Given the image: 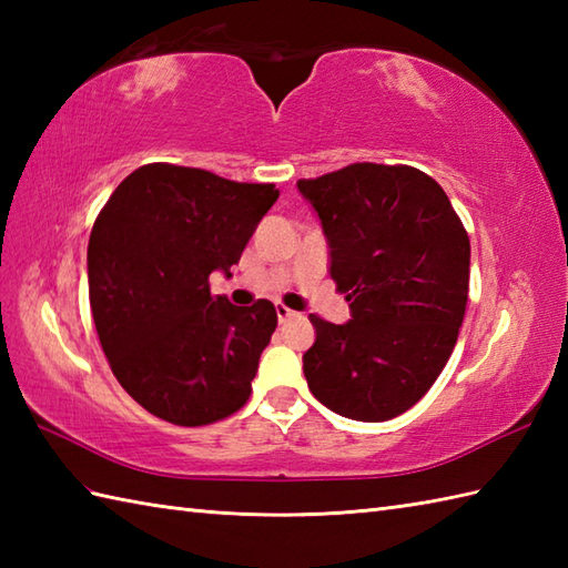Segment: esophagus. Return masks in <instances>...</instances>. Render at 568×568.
Wrapping results in <instances>:
<instances>
[{
  "instance_id": "esophagus-1",
  "label": "esophagus",
  "mask_w": 568,
  "mask_h": 568,
  "mask_svg": "<svg viewBox=\"0 0 568 568\" xmlns=\"http://www.w3.org/2000/svg\"><path fill=\"white\" fill-rule=\"evenodd\" d=\"M275 312H277V322H281V324H285V322H291L293 317H297L295 312H293L291 307H285V305H275Z\"/></svg>"
}]
</instances>
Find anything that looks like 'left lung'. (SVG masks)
<instances>
[{"label":"left lung","instance_id":"obj_1","mask_svg":"<svg viewBox=\"0 0 568 568\" xmlns=\"http://www.w3.org/2000/svg\"><path fill=\"white\" fill-rule=\"evenodd\" d=\"M297 187L322 220L336 291L352 300L346 324L310 315V390L342 417L393 419L454 352L468 300L466 229L437 180L413 165L352 163Z\"/></svg>","mask_w":568,"mask_h":568}]
</instances>
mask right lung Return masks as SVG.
I'll list each match as a JSON object with an SVG mask.
<instances>
[{
    "instance_id": "obj_1",
    "label": "right lung",
    "mask_w": 568,
    "mask_h": 568,
    "mask_svg": "<svg viewBox=\"0 0 568 568\" xmlns=\"http://www.w3.org/2000/svg\"><path fill=\"white\" fill-rule=\"evenodd\" d=\"M281 192L202 168L149 163L126 175L94 220L90 307L102 352L134 400L178 427L246 405L277 327L268 300L236 307L212 295Z\"/></svg>"
}]
</instances>
